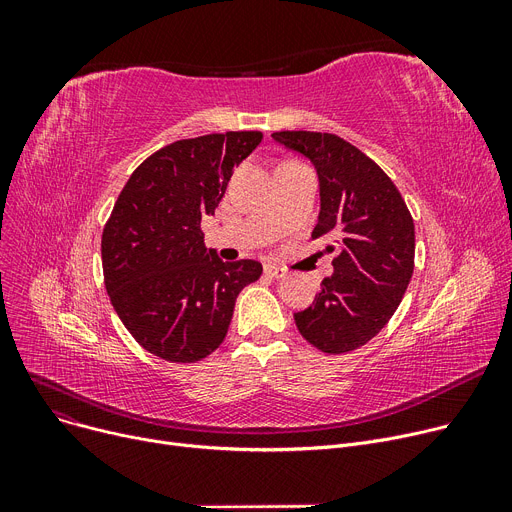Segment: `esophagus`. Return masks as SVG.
I'll return each instance as SVG.
<instances>
[{"mask_svg":"<svg viewBox=\"0 0 512 512\" xmlns=\"http://www.w3.org/2000/svg\"><path fill=\"white\" fill-rule=\"evenodd\" d=\"M263 270H265V276L276 278V280H280V278L286 276V270H282V267H278V265H265Z\"/></svg>","mask_w":512,"mask_h":512,"instance_id":"obj_1","label":"esophagus"}]
</instances>
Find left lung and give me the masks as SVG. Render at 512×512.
<instances>
[{"label": "left lung", "instance_id": "left-lung-1", "mask_svg": "<svg viewBox=\"0 0 512 512\" xmlns=\"http://www.w3.org/2000/svg\"><path fill=\"white\" fill-rule=\"evenodd\" d=\"M274 141L307 157L319 178L313 238H328L334 274L294 313L301 336L321 353L355 351L398 309L415 267V226L405 199L363 151L330 132L282 130Z\"/></svg>", "mask_w": 512, "mask_h": 512}]
</instances>
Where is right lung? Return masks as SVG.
Segmentation results:
<instances>
[{"instance_id":"1","label":"right lung","mask_w":512,"mask_h":512,"mask_svg":"<svg viewBox=\"0 0 512 512\" xmlns=\"http://www.w3.org/2000/svg\"><path fill=\"white\" fill-rule=\"evenodd\" d=\"M261 139L240 130L155 151L132 172L103 228L105 290L132 338L159 359L211 355L226 338L238 292L263 272L253 259L224 263L201 232L232 170Z\"/></svg>"}]
</instances>
